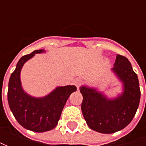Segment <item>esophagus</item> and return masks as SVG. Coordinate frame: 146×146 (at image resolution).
Here are the masks:
<instances>
[{"label": "esophagus", "mask_w": 146, "mask_h": 146, "mask_svg": "<svg viewBox=\"0 0 146 146\" xmlns=\"http://www.w3.org/2000/svg\"><path fill=\"white\" fill-rule=\"evenodd\" d=\"M74 84H75V85H76V87L79 88L80 86L83 84V80H82L81 79H80V78H76V80H74Z\"/></svg>", "instance_id": "esophagus-1"}]
</instances>
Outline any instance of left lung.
<instances>
[{
  "label": "left lung",
  "instance_id": "obj_1",
  "mask_svg": "<svg viewBox=\"0 0 146 146\" xmlns=\"http://www.w3.org/2000/svg\"><path fill=\"white\" fill-rule=\"evenodd\" d=\"M113 71L123 84V93L110 100L95 89L80 88L81 110L88 127L101 133H114L127 127L137 110L141 90L137 75L126 57L117 54Z\"/></svg>",
  "mask_w": 146,
  "mask_h": 146
}]
</instances>
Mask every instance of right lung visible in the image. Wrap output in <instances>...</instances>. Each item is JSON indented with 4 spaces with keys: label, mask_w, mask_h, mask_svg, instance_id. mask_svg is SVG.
I'll return each instance as SVG.
<instances>
[{
    "label": "right lung",
    "mask_w": 146,
    "mask_h": 146,
    "mask_svg": "<svg viewBox=\"0 0 146 146\" xmlns=\"http://www.w3.org/2000/svg\"><path fill=\"white\" fill-rule=\"evenodd\" d=\"M41 52L44 50H35L20 58L9 78L8 89V103L14 118L21 126L36 132H47L57 126L67 99L76 91L74 85L58 87L48 96L36 98L23 90L21 69L28 59Z\"/></svg>",
    "instance_id": "obj_1"
}]
</instances>
